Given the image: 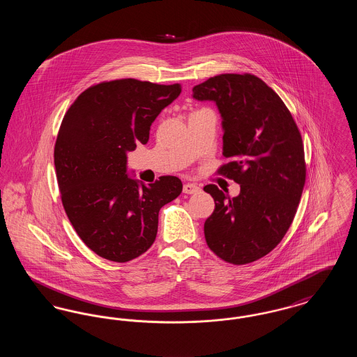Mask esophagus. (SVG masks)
Segmentation results:
<instances>
[{
    "label": "esophagus",
    "mask_w": 357,
    "mask_h": 357,
    "mask_svg": "<svg viewBox=\"0 0 357 357\" xmlns=\"http://www.w3.org/2000/svg\"><path fill=\"white\" fill-rule=\"evenodd\" d=\"M201 188L198 185H195V183H185V186H183V192L185 194H194V192H198Z\"/></svg>",
    "instance_id": "obj_1"
}]
</instances>
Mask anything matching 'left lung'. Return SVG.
Segmentation results:
<instances>
[{"label":"left lung","mask_w":357,"mask_h":357,"mask_svg":"<svg viewBox=\"0 0 357 357\" xmlns=\"http://www.w3.org/2000/svg\"><path fill=\"white\" fill-rule=\"evenodd\" d=\"M197 100L217 104L223 127L218 174L241 186L231 198L207 185L215 204L204 222V238L214 255L245 265L271 253L287 234L306 178L304 143L281 98L250 73H223L192 88Z\"/></svg>","instance_id":"8db88e82"}]
</instances>
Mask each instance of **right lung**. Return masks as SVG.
<instances>
[{"label": "right lung", "mask_w": 357, "mask_h": 357, "mask_svg": "<svg viewBox=\"0 0 357 357\" xmlns=\"http://www.w3.org/2000/svg\"><path fill=\"white\" fill-rule=\"evenodd\" d=\"M181 84L119 79L92 85L72 102L54 144V167L68 220L105 259L128 262L156 238L159 210L182 192L172 175L139 185L127 175V153L146 144L160 111Z\"/></svg>", "instance_id": "obj_1"}]
</instances>
